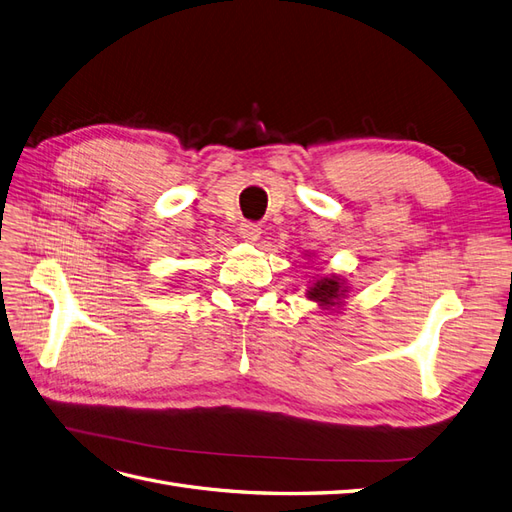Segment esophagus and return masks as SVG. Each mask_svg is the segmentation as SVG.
Returning a JSON list of instances; mask_svg holds the SVG:
<instances>
[{
  "mask_svg": "<svg viewBox=\"0 0 512 512\" xmlns=\"http://www.w3.org/2000/svg\"><path fill=\"white\" fill-rule=\"evenodd\" d=\"M239 235H241L245 241L254 243V241H258V237H260V226L254 224V222H243V224L239 226Z\"/></svg>",
  "mask_w": 512,
  "mask_h": 512,
  "instance_id": "esophagus-1",
  "label": "esophagus"
}]
</instances>
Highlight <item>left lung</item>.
Listing matches in <instances>:
<instances>
[{
	"label": "left lung",
	"mask_w": 512,
	"mask_h": 512,
	"mask_svg": "<svg viewBox=\"0 0 512 512\" xmlns=\"http://www.w3.org/2000/svg\"><path fill=\"white\" fill-rule=\"evenodd\" d=\"M348 294V284L342 275L318 277L307 290V299L316 301L322 309H333L342 305Z\"/></svg>",
	"instance_id": "1"
}]
</instances>
